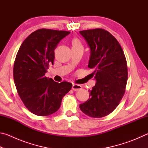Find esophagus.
<instances>
[{"instance_id":"obj_1","label":"esophagus","mask_w":148,"mask_h":148,"mask_svg":"<svg viewBox=\"0 0 148 148\" xmlns=\"http://www.w3.org/2000/svg\"><path fill=\"white\" fill-rule=\"evenodd\" d=\"M80 89H82V86L80 85L75 84L72 85V90H74V91H79Z\"/></svg>"}]
</instances>
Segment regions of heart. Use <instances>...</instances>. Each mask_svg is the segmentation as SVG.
Instances as JSON below:
<instances>
[{
	"label": "heart",
	"instance_id": "heart-1",
	"mask_svg": "<svg viewBox=\"0 0 148 148\" xmlns=\"http://www.w3.org/2000/svg\"><path fill=\"white\" fill-rule=\"evenodd\" d=\"M72 47H82V45L81 44V42L78 39L75 38L72 40Z\"/></svg>",
	"mask_w": 148,
	"mask_h": 148
}]
</instances>
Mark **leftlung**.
<instances>
[{"instance_id": "8db88e82", "label": "left lung", "mask_w": 148, "mask_h": 148, "mask_svg": "<svg viewBox=\"0 0 148 148\" xmlns=\"http://www.w3.org/2000/svg\"><path fill=\"white\" fill-rule=\"evenodd\" d=\"M90 49L88 67L96 84L89 98L79 104L82 112L91 117H102L118 106L125 93L128 72L124 52L114 36L102 29L79 31Z\"/></svg>"}]
</instances>
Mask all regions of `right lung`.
<instances>
[{
	"instance_id": "add662e5",
	"label": "right lung",
	"mask_w": 148,
	"mask_h": 148,
	"mask_svg": "<svg viewBox=\"0 0 148 148\" xmlns=\"http://www.w3.org/2000/svg\"><path fill=\"white\" fill-rule=\"evenodd\" d=\"M71 32L41 29L25 40L17 52L14 65V79L25 106L36 116L56 112L63 97L72 84L61 83L45 76L49 64H53L54 50Z\"/></svg>"
}]
</instances>
